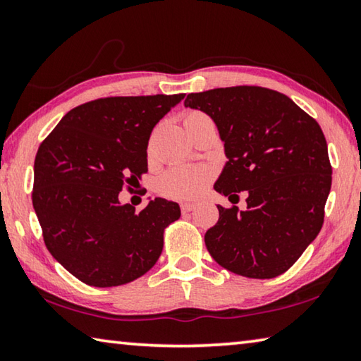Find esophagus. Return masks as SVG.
Listing matches in <instances>:
<instances>
[{
	"label": "esophagus",
	"mask_w": 361,
	"mask_h": 361,
	"mask_svg": "<svg viewBox=\"0 0 361 361\" xmlns=\"http://www.w3.org/2000/svg\"><path fill=\"white\" fill-rule=\"evenodd\" d=\"M195 209L194 204H181V213H189Z\"/></svg>",
	"instance_id": "34e87169"
}]
</instances>
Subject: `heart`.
<instances>
[{"instance_id":"obj_1","label":"heart","mask_w":361,"mask_h":361,"mask_svg":"<svg viewBox=\"0 0 361 361\" xmlns=\"http://www.w3.org/2000/svg\"><path fill=\"white\" fill-rule=\"evenodd\" d=\"M204 116L199 111H191L186 114L185 121L195 119ZM213 180V170L205 166H178L166 170L156 181L157 192L169 199L192 200L204 194V191Z\"/></svg>"}]
</instances>
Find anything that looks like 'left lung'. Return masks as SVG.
Returning <instances> with one entry per match:
<instances>
[{"label":"left lung","mask_w":361,"mask_h":361,"mask_svg":"<svg viewBox=\"0 0 361 361\" xmlns=\"http://www.w3.org/2000/svg\"><path fill=\"white\" fill-rule=\"evenodd\" d=\"M185 106L215 121L229 161L215 189L247 209L218 205L205 247L219 266L242 277L288 271L323 226L331 164L319 122L288 97L259 85L189 94ZM236 200L234 201L233 199Z\"/></svg>","instance_id":"left-lung-1"}]
</instances>
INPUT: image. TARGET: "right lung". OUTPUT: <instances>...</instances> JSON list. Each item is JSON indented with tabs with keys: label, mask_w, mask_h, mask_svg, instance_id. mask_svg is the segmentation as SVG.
I'll return each instance as SVG.
<instances>
[{
	"label": "right lung",
	"mask_w": 361,
	"mask_h": 361,
	"mask_svg": "<svg viewBox=\"0 0 361 361\" xmlns=\"http://www.w3.org/2000/svg\"><path fill=\"white\" fill-rule=\"evenodd\" d=\"M183 99L138 95L82 103L39 145L32 199L42 239L85 285L133 282L161 256L164 231L180 218L178 204L156 197L135 212L118 197L148 172L151 132Z\"/></svg>",
	"instance_id": "add662e5"
}]
</instances>
